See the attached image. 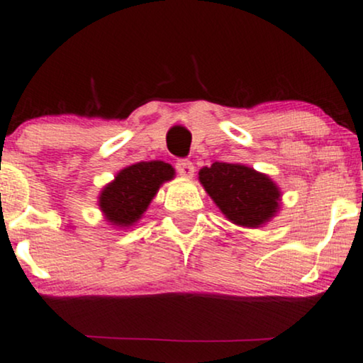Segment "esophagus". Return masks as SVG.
<instances>
[{
	"label": "esophagus",
	"mask_w": 363,
	"mask_h": 363,
	"mask_svg": "<svg viewBox=\"0 0 363 363\" xmlns=\"http://www.w3.org/2000/svg\"><path fill=\"white\" fill-rule=\"evenodd\" d=\"M176 169L179 172V176L184 177V179H191L194 176V165L189 160H177Z\"/></svg>",
	"instance_id": "34e87169"
}]
</instances>
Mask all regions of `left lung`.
Masks as SVG:
<instances>
[{
  "label": "left lung",
  "mask_w": 363,
  "mask_h": 363,
  "mask_svg": "<svg viewBox=\"0 0 363 363\" xmlns=\"http://www.w3.org/2000/svg\"><path fill=\"white\" fill-rule=\"evenodd\" d=\"M199 182L226 220L243 228H260L281 209L279 186L245 164L215 162L199 170Z\"/></svg>",
  "instance_id": "left-lung-1"
}]
</instances>
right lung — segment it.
I'll return each mask as SVG.
<instances>
[{
  "label": "right lung",
  "mask_w": 363,
  "mask_h": 363,
  "mask_svg": "<svg viewBox=\"0 0 363 363\" xmlns=\"http://www.w3.org/2000/svg\"><path fill=\"white\" fill-rule=\"evenodd\" d=\"M174 177L176 170L162 160L126 165L98 196V206L104 220L120 230L138 223L160 186Z\"/></svg>",
  "instance_id": "add662e5"
}]
</instances>
